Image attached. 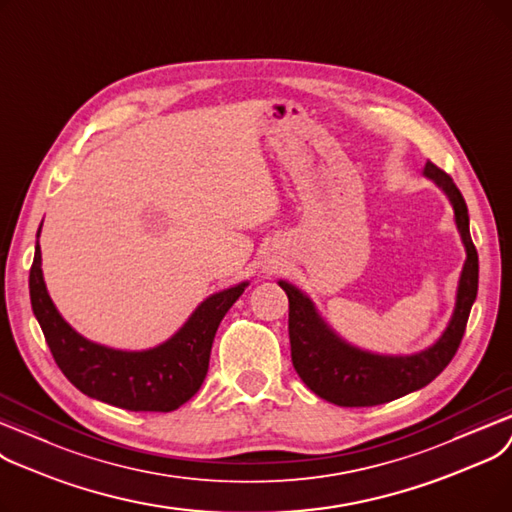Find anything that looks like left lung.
I'll use <instances>...</instances> for the list:
<instances>
[{
    "label": "left lung",
    "mask_w": 512,
    "mask_h": 512,
    "mask_svg": "<svg viewBox=\"0 0 512 512\" xmlns=\"http://www.w3.org/2000/svg\"><path fill=\"white\" fill-rule=\"evenodd\" d=\"M423 173L444 189L467 250L454 314L444 335L431 348L410 356H383L354 348L327 327L310 298L298 287L279 281L289 300V344L294 369L316 396L337 406H377L425 387L448 367L465 335L479 283V258L469 233L467 204L442 168L427 162Z\"/></svg>",
    "instance_id": "8db88e82"
}]
</instances>
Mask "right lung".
Listing matches in <instances>:
<instances>
[{"label":"right lung","mask_w":512,"mask_h":512,"mask_svg":"<svg viewBox=\"0 0 512 512\" xmlns=\"http://www.w3.org/2000/svg\"><path fill=\"white\" fill-rule=\"evenodd\" d=\"M246 285L206 298L168 342L123 352L89 342L62 319L43 281L39 241L29 275L35 319L64 377L89 398L135 412H170L196 396L208 373L216 329Z\"/></svg>","instance_id":"add662e5"}]
</instances>
